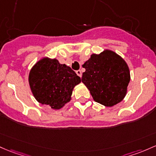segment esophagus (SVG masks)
Returning <instances> with one entry per match:
<instances>
[{
  "mask_svg": "<svg viewBox=\"0 0 156 156\" xmlns=\"http://www.w3.org/2000/svg\"><path fill=\"white\" fill-rule=\"evenodd\" d=\"M76 74L78 75V76L80 77V78H81V76H82V73H81V70H77L76 71Z\"/></svg>",
  "mask_w": 156,
  "mask_h": 156,
  "instance_id": "obj_1",
  "label": "esophagus"
}]
</instances>
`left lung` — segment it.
<instances>
[{"instance_id":"obj_1","label":"left lung","mask_w":156,"mask_h":156,"mask_svg":"<svg viewBox=\"0 0 156 156\" xmlns=\"http://www.w3.org/2000/svg\"><path fill=\"white\" fill-rule=\"evenodd\" d=\"M82 66L86 70L81 81L95 101L105 107H112L124 98L130 73L121 56L106 49L98 55H91Z\"/></svg>"}]
</instances>
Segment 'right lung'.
Segmentation results:
<instances>
[{"label": "right lung", "instance_id": "obj_1", "mask_svg": "<svg viewBox=\"0 0 156 156\" xmlns=\"http://www.w3.org/2000/svg\"><path fill=\"white\" fill-rule=\"evenodd\" d=\"M81 78L69 66L57 59L44 58L33 66L29 75V83L34 97L40 104L59 109L71 100L75 86Z\"/></svg>", "mask_w": 156, "mask_h": 156}]
</instances>
